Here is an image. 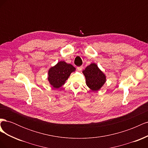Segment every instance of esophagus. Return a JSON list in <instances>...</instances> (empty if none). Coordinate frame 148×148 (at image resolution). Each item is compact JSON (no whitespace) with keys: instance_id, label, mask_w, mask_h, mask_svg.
<instances>
[{"instance_id":"34e87169","label":"esophagus","mask_w":148,"mask_h":148,"mask_svg":"<svg viewBox=\"0 0 148 148\" xmlns=\"http://www.w3.org/2000/svg\"><path fill=\"white\" fill-rule=\"evenodd\" d=\"M77 69L78 71H82L83 69V66H78L77 67Z\"/></svg>"}]
</instances>
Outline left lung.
I'll list each match as a JSON object with an SVG mask.
<instances>
[{"label":"left lung","mask_w":148,"mask_h":148,"mask_svg":"<svg viewBox=\"0 0 148 148\" xmlns=\"http://www.w3.org/2000/svg\"><path fill=\"white\" fill-rule=\"evenodd\" d=\"M83 73L86 78V85L92 91L99 90L106 81L105 75L94 63L88 66Z\"/></svg>","instance_id":"obj_1"}]
</instances>
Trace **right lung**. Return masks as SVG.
I'll list each match as a JSON object with an SVG mask.
<instances>
[{
  "instance_id": "add662e5",
  "label": "right lung",
  "mask_w": 148,
  "mask_h": 148,
  "mask_svg": "<svg viewBox=\"0 0 148 148\" xmlns=\"http://www.w3.org/2000/svg\"><path fill=\"white\" fill-rule=\"evenodd\" d=\"M75 70V68L73 65L66 64L64 61H60L49 69L48 72L49 82L54 88H59L65 84L71 73Z\"/></svg>"
}]
</instances>
